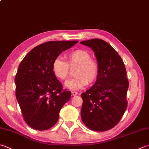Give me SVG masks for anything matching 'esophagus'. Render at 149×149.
I'll use <instances>...</instances> for the list:
<instances>
[{
  "mask_svg": "<svg viewBox=\"0 0 149 149\" xmlns=\"http://www.w3.org/2000/svg\"><path fill=\"white\" fill-rule=\"evenodd\" d=\"M72 95L73 96H76V95H77V92H75V91H72Z\"/></svg>",
  "mask_w": 149,
  "mask_h": 149,
  "instance_id": "obj_1",
  "label": "esophagus"
}]
</instances>
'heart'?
Returning <instances> with one entry per match:
<instances>
[{"instance_id":"1","label":"heart","mask_w":149,"mask_h":149,"mask_svg":"<svg viewBox=\"0 0 149 149\" xmlns=\"http://www.w3.org/2000/svg\"><path fill=\"white\" fill-rule=\"evenodd\" d=\"M68 63L61 57H56L52 64V71L59 79L65 80L68 76L69 65L78 66L75 72V77L67 81L66 87L70 90H79L90 83L95 81L99 75V65L92 59L88 51L77 49L69 53L67 55Z\"/></svg>"}]
</instances>
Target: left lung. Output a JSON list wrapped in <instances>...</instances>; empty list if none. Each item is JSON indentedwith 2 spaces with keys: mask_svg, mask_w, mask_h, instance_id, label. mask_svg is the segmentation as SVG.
I'll return each mask as SVG.
<instances>
[{
  "mask_svg": "<svg viewBox=\"0 0 149 149\" xmlns=\"http://www.w3.org/2000/svg\"><path fill=\"white\" fill-rule=\"evenodd\" d=\"M94 51L99 75L94 85L81 94V117L86 127L104 132L117 125L127 107L129 83L120 56L107 42L100 39L81 42Z\"/></svg>",
  "mask_w": 149,
  "mask_h": 149,
  "instance_id": "1",
  "label": "left lung"
}]
</instances>
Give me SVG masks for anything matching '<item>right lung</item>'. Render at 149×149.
<instances>
[{"label":"right lung","mask_w":149,"mask_h":149,"mask_svg":"<svg viewBox=\"0 0 149 149\" xmlns=\"http://www.w3.org/2000/svg\"><path fill=\"white\" fill-rule=\"evenodd\" d=\"M77 41L48 42L34 47L19 65L15 77V96L24 119L32 128L45 130L58 120L59 112L71 97L63 90L52 64L63 51Z\"/></svg>","instance_id":"1"}]
</instances>
